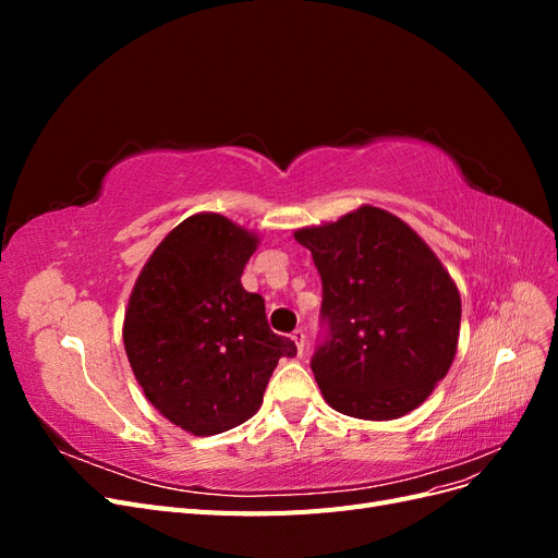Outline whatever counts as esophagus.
<instances>
[{"mask_svg":"<svg viewBox=\"0 0 558 558\" xmlns=\"http://www.w3.org/2000/svg\"><path fill=\"white\" fill-rule=\"evenodd\" d=\"M291 340L295 342V347H298V353L302 356V351H305V340H307V335H305V330H293V335H291Z\"/></svg>","mask_w":558,"mask_h":558,"instance_id":"esophagus-1","label":"esophagus"}]
</instances>
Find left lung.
I'll return each instance as SVG.
<instances>
[{"instance_id": "obj_1", "label": "left lung", "mask_w": 558, "mask_h": 558, "mask_svg": "<svg viewBox=\"0 0 558 558\" xmlns=\"http://www.w3.org/2000/svg\"><path fill=\"white\" fill-rule=\"evenodd\" d=\"M324 283L328 340L312 373L332 410L391 421L424 402L459 347L461 295L433 248L391 211L363 205L295 230Z\"/></svg>"}]
</instances>
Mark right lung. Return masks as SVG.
<instances>
[{
    "mask_svg": "<svg viewBox=\"0 0 558 558\" xmlns=\"http://www.w3.org/2000/svg\"><path fill=\"white\" fill-rule=\"evenodd\" d=\"M260 240L221 214L181 221L134 281L123 344L148 402L174 426L216 435L260 410L281 356L298 349L267 326L265 300L242 286Z\"/></svg>",
    "mask_w": 558,
    "mask_h": 558,
    "instance_id": "add662e5",
    "label": "right lung"
}]
</instances>
